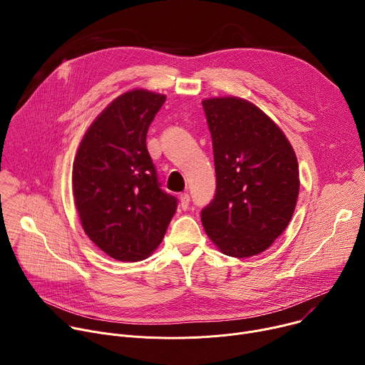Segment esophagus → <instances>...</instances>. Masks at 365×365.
<instances>
[{
  "label": "esophagus",
  "instance_id": "1",
  "mask_svg": "<svg viewBox=\"0 0 365 365\" xmlns=\"http://www.w3.org/2000/svg\"><path fill=\"white\" fill-rule=\"evenodd\" d=\"M189 203H190V196L187 193H182L180 195V206H182L183 211L189 210Z\"/></svg>",
  "mask_w": 365,
  "mask_h": 365
}]
</instances>
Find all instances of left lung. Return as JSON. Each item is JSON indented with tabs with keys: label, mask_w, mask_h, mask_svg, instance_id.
Wrapping results in <instances>:
<instances>
[{
	"label": "left lung",
	"mask_w": 365,
	"mask_h": 365,
	"mask_svg": "<svg viewBox=\"0 0 365 365\" xmlns=\"http://www.w3.org/2000/svg\"><path fill=\"white\" fill-rule=\"evenodd\" d=\"M214 148L217 189L200 211L203 228L230 257L267 250L289 225L299 195V165L283 131L251 102H202Z\"/></svg>",
	"instance_id": "8db88e82"
}]
</instances>
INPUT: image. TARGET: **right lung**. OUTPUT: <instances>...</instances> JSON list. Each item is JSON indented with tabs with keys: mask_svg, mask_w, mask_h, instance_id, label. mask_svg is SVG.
I'll list each match as a JSON object with an SVG mask.
<instances>
[{
	"mask_svg": "<svg viewBox=\"0 0 365 365\" xmlns=\"http://www.w3.org/2000/svg\"><path fill=\"white\" fill-rule=\"evenodd\" d=\"M165 95L130 91L88 128L73 162L75 205L86 235L120 262H140L162 242L178 199L162 189L145 138Z\"/></svg>",
	"mask_w": 365,
	"mask_h": 365,
	"instance_id": "obj_1",
	"label": "right lung"
}]
</instances>
